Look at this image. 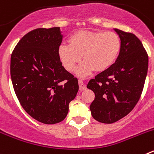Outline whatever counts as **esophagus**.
Masks as SVG:
<instances>
[{"mask_svg": "<svg viewBox=\"0 0 154 154\" xmlns=\"http://www.w3.org/2000/svg\"><path fill=\"white\" fill-rule=\"evenodd\" d=\"M79 85L80 91H83L86 89V86H85V85L83 83V82L82 81V80H79Z\"/></svg>", "mask_w": 154, "mask_h": 154, "instance_id": "obj_1", "label": "esophagus"}]
</instances>
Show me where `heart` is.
<instances>
[{
	"label": "heart",
	"instance_id": "b5f03b06",
	"mask_svg": "<svg viewBox=\"0 0 154 154\" xmlns=\"http://www.w3.org/2000/svg\"><path fill=\"white\" fill-rule=\"evenodd\" d=\"M69 44L58 48V57L65 69L74 72L83 55L84 61L77 69L81 77L89 75L95 69L104 71L116 62L121 49V40L111 31H79L69 38Z\"/></svg>",
	"mask_w": 154,
	"mask_h": 154
}]
</instances>
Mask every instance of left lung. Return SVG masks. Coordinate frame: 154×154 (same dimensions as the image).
Here are the masks:
<instances>
[{
	"label": "left lung",
	"instance_id": "left-lung-1",
	"mask_svg": "<svg viewBox=\"0 0 154 154\" xmlns=\"http://www.w3.org/2000/svg\"><path fill=\"white\" fill-rule=\"evenodd\" d=\"M121 40L115 63L91 79L87 88L93 91L90 105L92 117L112 123L126 116L138 103L148 70V55L142 42L132 33L114 28Z\"/></svg>",
	"mask_w": 154,
	"mask_h": 154
}]
</instances>
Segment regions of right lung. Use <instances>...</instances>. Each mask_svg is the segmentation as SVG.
Instances as JSON below:
<instances>
[{
    "mask_svg": "<svg viewBox=\"0 0 154 154\" xmlns=\"http://www.w3.org/2000/svg\"><path fill=\"white\" fill-rule=\"evenodd\" d=\"M63 39L60 28H37L19 41L11 58L16 96L31 117L45 124L62 122L79 90L77 78L58 57Z\"/></svg>",
    "mask_w": 154,
    "mask_h": 154,
    "instance_id": "right-lung-1",
    "label": "right lung"
}]
</instances>
